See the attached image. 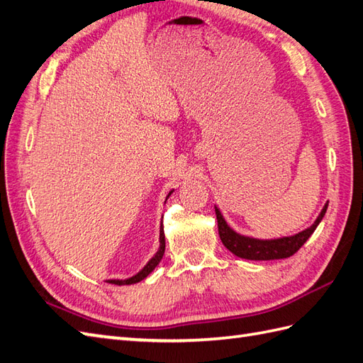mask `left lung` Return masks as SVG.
<instances>
[{
    "mask_svg": "<svg viewBox=\"0 0 363 363\" xmlns=\"http://www.w3.org/2000/svg\"><path fill=\"white\" fill-rule=\"evenodd\" d=\"M326 208H328V203L323 206L315 222L309 228H306L305 231L291 237L274 238V240H259V238H251V237L237 234L228 226L223 216L220 214V211L216 208L218 235H220V240H222V243L226 246V248L240 259H246V260L288 259L302 248L303 243L309 237H311V234L315 231V228L322 222Z\"/></svg>",
    "mask_w": 363,
    "mask_h": 363,
    "instance_id": "left-lung-1",
    "label": "left lung"
}]
</instances>
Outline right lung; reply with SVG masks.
Listing matches in <instances>:
<instances>
[{"mask_svg":"<svg viewBox=\"0 0 363 363\" xmlns=\"http://www.w3.org/2000/svg\"><path fill=\"white\" fill-rule=\"evenodd\" d=\"M169 196H171V192H169ZM169 196H167V197H169ZM163 254H164V233H163V225H162L160 226V248H158V251L155 252L154 257L146 263V267L141 269L138 274H135L134 277L126 279V280H109V281L112 285H132V284H137V281H141L155 269L157 264L160 263Z\"/></svg>","mask_w":363,"mask_h":363,"instance_id":"add662e5","label":"right lung"}]
</instances>
